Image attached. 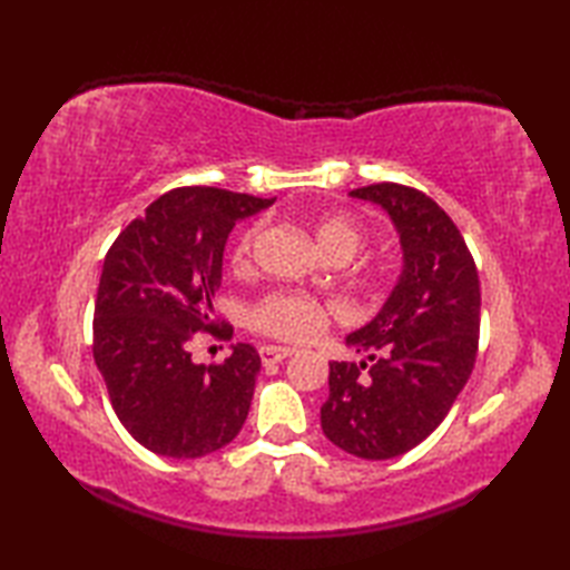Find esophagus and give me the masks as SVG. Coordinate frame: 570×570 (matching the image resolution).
Masks as SVG:
<instances>
[{"mask_svg":"<svg viewBox=\"0 0 570 570\" xmlns=\"http://www.w3.org/2000/svg\"><path fill=\"white\" fill-rule=\"evenodd\" d=\"M288 355H294V347H282V345H262L259 357L264 365H272V362H282Z\"/></svg>","mask_w":570,"mask_h":570,"instance_id":"esophagus-1","label":"esophagus"}]
</instances>
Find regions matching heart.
<instances>
[{"label": "heart", "instance_id": "obj_1", "mask_svg": "<svg viewBox=\"0 0 570 570\" xmlns=\"http://www.w3.org/2000/svg\"><path fill=\"white\" fill-rule=\"evenodd\" d=\"M313 233H316L318 245L331 257L333 254L350 257L362 242L360 225L345 213L321 215L313 225ZM254 237H257V227H249L237 237L233 247L235 266H245L249 262ZM335 311L337 306L331 301L298 292H274L249 308V323L259 333L282 337V341H311L325 328V323Z\"/></svg>", "mask_w": 570, "mask_h": 570}]
</instances>
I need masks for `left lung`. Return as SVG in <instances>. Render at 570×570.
Segmentation results:
<instances>
[{"label":"left lung","mask_w":570,"mask_h":570,"mask_svg":"<svg viewBox=\"0 0 570 570\" xmlns=\"http://www.w3.org/2000/svg\"><path fill=\"white\" fill-rule=\"evenodd\" d=\"M350 196L380 205L402 245V274L367 325L345 337L367 360L331 362L325 439L365 460L402 455L451 411L478 355L480 282L468 245L426 193L374 184Z\"/></svg>","instance_id":"1"}]
</instances>
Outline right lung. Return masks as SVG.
Returning a JSON list of instances; mask_svg holds the SVG:
<instances>
[{
  "mask_svg": "<svg viewBox=\"0 0 570 570\" xmlns=\"http://www.w3.org/2000/svg\"><path fill=\"white\" fill-rule=\"evenodd\" d=\"M272 203L210 186L174 188L107 252L92 355L117 419L151 453L203 458L233 441L247 419L257 350L237 343L220 365H196L190 343L203 331L233 335L213 321L225 242L237 220Z\"/></svg>",
  "mask_w": 570,
  "mask_h": 570,
  "instance_id": "1",
  "label": "right lung"
}]
</instances>
